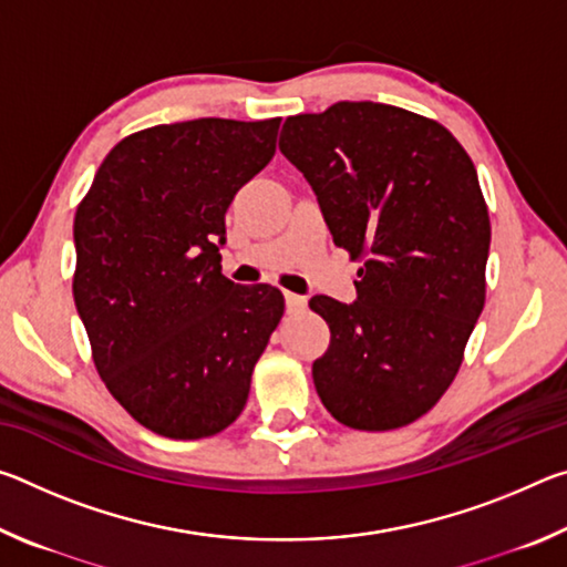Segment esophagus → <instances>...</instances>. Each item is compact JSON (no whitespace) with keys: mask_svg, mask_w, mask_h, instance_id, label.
Listing matches in <instances>:
<instances>
[{"mask_svg":"<svg viewBox=\"0 0 567 567\" xmlns=\"http://www.w3.org/2000/svg\"><path fill=\"white\" fill-rule=\"evenodd\" d=\"M285 302H287V312H302L307 307L305 297L295 292H285Z\"/></svg>","mask_w":567,"mask_h":567,"instance_id":"34e87169","label":"esophagus"}]
</instances>
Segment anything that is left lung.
Returning <instances> with one entry per match:
<instances>
[{
  "instance_id": "left-lung-1",
  "label": "left lung",
  "mask_w": 567,
  "mask_h": 567,
  "mask_svg": "<svg viewBox=\"0 0 567 567\" xmlns=\"http://www.w3.org/2000/svg\"><path fill=\"white\" fill-rule=\"evenodd\" d=\"M280 150L362 262L352 305L310 300L332 334L312 364L322 405L354 430L410 425L453 385L485 305L491 217L473 159L440 122L380 102L287 117Z\"/></svg>"
}]
</instances>
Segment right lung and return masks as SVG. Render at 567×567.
<instances>
[{"label":"right lung","mask_w":567,"mask_h":567,"mask_svg":"<svg viewBox=\"0 0 567 567\" xmlns=\"http://www.w3.org/2000/svg\"><path fill=\"white\" fill-rule=\"evenodd\" d=\"M280 117L157 124L110 150L74 215L72 295L112 398L175 440L223 433L282 320L272 285L223 275L225 213Z\"/></svg>","instance_id":"obj_1"}]
</instances>
